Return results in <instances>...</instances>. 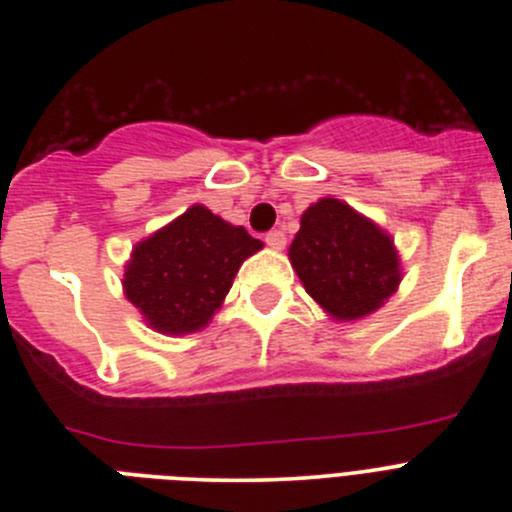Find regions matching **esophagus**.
<instances>
[{
    "mask_svg": "<svg viewBox=\"0 0 512 512\" xmlns=\"http://www.w3.org/2000/svg\"><path fill=\"white\" fill-rule=\"evenodd\" d=\"M265 242L270 247H275V250H282V247H285V242H287V237H285V232H282V230H270L265 235Z\"/></svg>",
    "mask_w": 512,
    "mask_h": 512,
    "instance_id": "1",
    "label": "esophagus"
}]
</instances>
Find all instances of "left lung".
I'll use <instances>...</instances> for the list:
<instances>
[{
    "mask_svg": "<svg viewBox=\"0 0 512 512\" xmlns=\"http://www.w3.org/2000/svg\"><path fill=\"white\" fill-rule=\"evenodd\" d=\"M290 262L307 295L337 320L375 312L400 285L393 240L350 205L325 197L302 215Z\"/></svg>",
    "mask_w": 512,
    "mask_h": 512,
    "instance_id": "obj_1",
    "label": "left lung"
}]
</instances>
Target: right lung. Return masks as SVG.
<instances>
[{
  "instance_id": "right-lung-1",
  "label": "right lung",
  "mask_w": 512,
  "mask_h": 512,
  "mask_svg": "<svg viewBox=\"0 0 512 512\" xmlns=\"http://www.w3.org/2000/svg\"><path fill=\"white\" fill-rule=\"evenodd\" d=\"M260 247L245 227L195 205L135 247L124 292L155 330L195 332L222 305L245 257Z\"/></svg>"
}]
</instances>
